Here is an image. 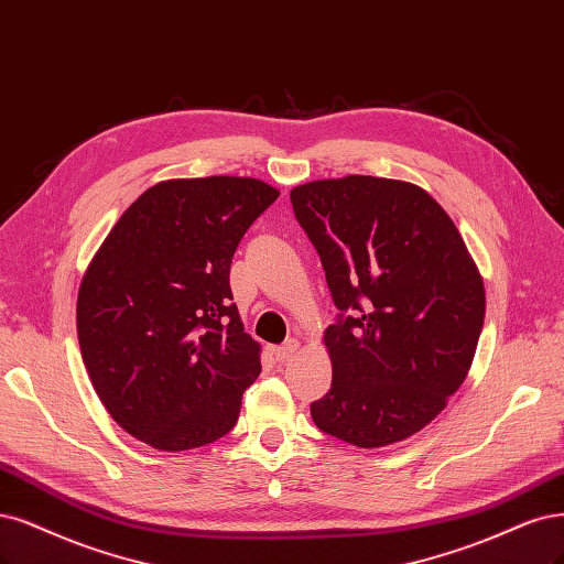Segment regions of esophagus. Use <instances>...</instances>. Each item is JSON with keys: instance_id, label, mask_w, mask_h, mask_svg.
I'll list each match as a JSON object with an SVG mask.
<instances>
[{"instance_id": "esophagus-1", "label": "esophagus", "mask_w": 564, "mask_h": 564, "mask_svg": "<svg viewBox=\"0 0 564 564\" xmlns=\"http://www.w3.org/2000/svg\"><path fill=\"white\" fill-rule=\"evenodd\" d=\"M296 352H299V340H286L284 345L273 347V355H275L278 361H286V359L294 357Z\"/></svg>"}]
</instances>
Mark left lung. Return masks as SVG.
Segmentation results:
<instances>
[{
	"label": "left lung",
	"instance_id": "1",
	"mask_svg": "<svg viewBox=\"0 0 564 564\" xmlns=\"http://www.w3.org/2000/svg\"><path fill=\"white\" fill-rule=\"evenodd\" d=\"M340 310L326 328L334 382L315 424L359 448L403 441L459 390L485 289L453 219L415 184L349 174L291 191Z\"/></svg>",
	"mask_w": 564,
	"mask_h": 564
}]
</instances>
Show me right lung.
<instances>
[{"instance_id":"obj_1","label":"right lung","mask_w":564,"mask_h":564,"mask_svg":"<svg viewBox=\"0 0 564 564\" xmlns=\"http://www.w3.org/2000/svg\"><path fill=\"white\" fill-rule=\"evenodd\" d=\"M280 193L249 177L151 186L116 221L76 301L82 357L128 434L159 451L226 436L261 373L230 261Z\"/></svg>"}]
</instances>
